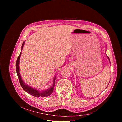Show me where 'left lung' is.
Masks as SVG:
<instances>
[{
    "instance_id": "8db88e82",
    "label": "left lung",
    "mask_w": 122,
    "mask_h": 122,
    "mask_svg": "<svg viewBox=\"0 0 122 122\" xmlns=\"http://www.w3.org/2000/svg\"><path fill=\"white\" fill-rule=\"evenodd\" d=\"M106 56H107V57L108 58V60H109V62H110V60H109V57H108V56H107V55H106ZM110 82V81H109Z\"/></svg>"
}]
</instances>
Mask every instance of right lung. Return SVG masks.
Returning a JSON list of instances; mask_svg holds the SVG:
<instances>
[{
	"mask_svg": "<svg viewBox=\"0 0 122 122\" xmlns=\"http://www.w3.org/2000/svg\"><path fill=\"white\" fill-rule=\"evenodd\" d=\"M24 43H25V41L23 43L22 45L21 52L20 53L19 56L18 57L17 61H16V71H17V74L18 77V78H19L20 85L23 88V89L26 92H27V93H28L29 94H30L32 96H34L36 97H43L44 98V97L49 96H50L51 94L52 93V92L53 91V88L54 87L55 84V77H56V74L55 75L54 77L52 86L50 87L47 88V89L44 90L43 91L38 90L37 89H36V88L34 87L28 86V84H27L22 79V78L21 75L20 74V69H19V62H20V59L21 55L22 50L23 49Z\"/></svg>",
	"mask_w": 122,
	"mask_h": 122,
	"instance_id": "1",
	"label": "right lung"
}]
</instances>
